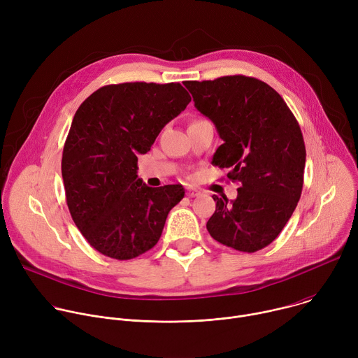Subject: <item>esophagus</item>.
<instances>
[{"label": "esophagus", "instance_id": "1", "mask_svg": "<svg viewBox=\"0 0 358 358\" xmlns=\"http://www.w3.org/2000/svg\"><path fill=\"white\" fill-rule=\"evenodd\" d=\"M196 195H199V191H198V189H195V188H188V189H187V196L194 198V196H196Z\"/></svg>", "mask_w": 358, "mask_h": 358}]
</instances>
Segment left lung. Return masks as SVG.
I'll return each mask as SVG.
<instances>
[{
    "label": "left lung",
    "instance_id": "left-lung-1",
    "mask_svg": "<svg viewBox=\"0 0 358 358\" xmlns=\"http://www.w3.org/2000/svg\"><path fill=\"white\" fill-rule=\"evenodd\" d=\"M199 113L224 143L213 164L229 169L239 184L235 199L213 195L217 208L210 235L241 252H257L285 228L303 188L306 148L300 126L282 96L268 83L243 76L187 80Z\"/></svg>",
    "mask_w": 358,
    "mask_h": 358
}]
</instances>
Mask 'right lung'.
<instances>
[{
	"instance_id": "add662e5",
	"label": "right lung",
	"mask_w": 358,
	"mask_h": 358,
	"mask_svg": "<svg viewBox=\"0 0 358 358\" xmlns=\"http://www.w3.org/2000/svg\"><path fill=\"white\" fill-rule=\"evenodd\" d=\"M189 101L180 83L131 82L97 89L76 110L62 178L72 220L97 252L127 261L159 242L184 188L145 185L137 176V156L150 151Z\"/></svg>"
}]
</instances>
